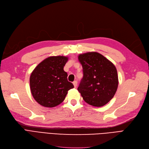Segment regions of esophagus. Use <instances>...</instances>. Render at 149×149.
Here are the masks:
<instances>
[{"instance_id": "1", "label": "esophagus", "mask_w": 149, "mask_h": 149, "mask_svg": "<svg viewBox=\"0 0 149 149\" xmlns=\"http://www.w3.org/2000/svg\"><path fill=\"white\" fill-rule=\"evenodd\" d=\"M73 84L74 85V88H76V86H77V81H74L73 82Z\"/></svg>"}]
</instances>
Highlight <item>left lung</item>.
I'll use <instances>...</instances> for the list:
<instances>
[{"label": "left lung", "mask_w": 149, "mask_h": 149, "mask_svg": "<svg viewBox=\"0 0 149 149\" xmlns=\"http://www.w3.org/2000/svg\"><path fill=\"white\" fill-rule=\"evenodd\" d=\"M83 77L78 88L84 101L95 107L109 102L118 87L116 68L111 61L97 52L80 54Z\"/></svg>", "instance_id": "left-lung-1"}]
</instances>
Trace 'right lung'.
<instances>
[{"instance_id": "add662e5", "label": "right lung", "mask_w": 149, "mask_h": 149, "mask_svg": "<svg viewBox=\"0 0 149 149\" xmlns=\"http://www.w3.org/2000/svg\"><path fill=\"white\" fill-rule=\"evenodd\" d=\"M68 60L67 56H49L40 63L31 73V93L39 104L46 107L59 105L68 91L74 88L63 70Z\"/></svg>"}]
</instances>
